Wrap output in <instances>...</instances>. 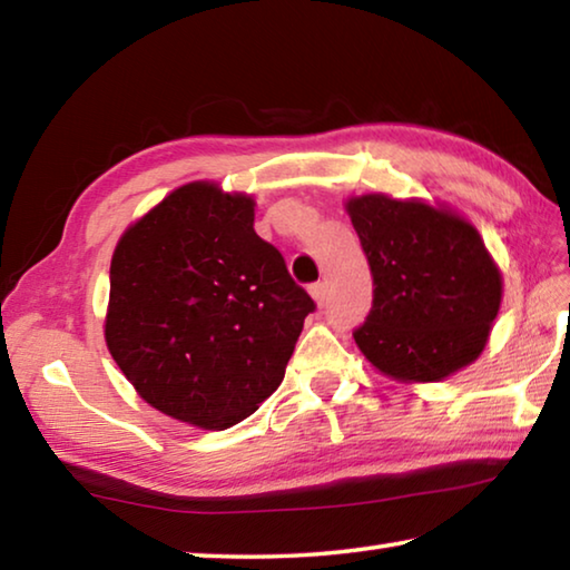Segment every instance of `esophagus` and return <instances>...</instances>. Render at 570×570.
Listing matches in <instances>:
<instances>
[{
  "mask_svg": "<svg viewBox=\"0 0 570 570\" xmlns=\"http://www.w3.org/2000/svg\"><path fill=\"white\" fill-rule=\"evenodd\" d=\"M308 292H312L314 302L322 306L326 302V296H330V286H326V282H316V284H312V288H308Z\"/></svg>",
  "mask_w": 570,
  "mask_h": 570,
  "instance_id": "1",
  "label": "esophagus"
}]
</instances>
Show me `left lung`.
<instances>
[{"label": "left lung", "instance_id": "left-lung-1", "mask_svg": "<svg viewBox=\"0 0 570 570\" xmlns=\"http://www.w3.org/2000/svg\"><path fill=\"white\" fill-rule=\"evenodd\" d=\"M372 272V308L354 342L380 372L438 382L475 362L503 278L475 226L422 200L382 193L346 204Z\"/></svg>", "mask_w": 570, "mask_h": 570}]
</instances>
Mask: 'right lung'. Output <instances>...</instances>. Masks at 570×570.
I'll use <instances>...</instances> for the list:
<instances>
[{
	"mask_svg": "<svg viewBox=\"0 0 570 570\" xmlns=\"http://www.w3.org/2000/svg\"><path fill=\"white\" fill-rule=\"evenodd\" d=\"M314 308L254 230V200L188 183L115 246L105 342L153 407L226 430L282 384Z\"/></svg>",
	"mask_w": 570,
	"mask_h": 570,
	"instance_id": "1",
	"label": "right lung"
}]
</instances>
